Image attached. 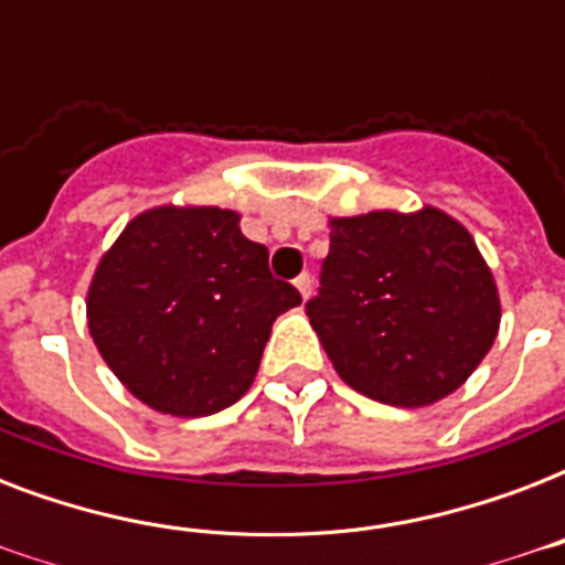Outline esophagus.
<instances>
[{"mask_svg": "<svg viewBox=\"0 0 565 565\" xmlns=\"http://www.w3.org/2000/svg\"><path fill=\"white\" fill-rule=\"evenodd\" d=\"M292 284H296V290L301 292V299H308L310 292H313V278H310L308 273H301L299 278H296V281H292Z\"/></svg>", "mask_w": 565, "mask_h": 565, "instance_id": "1", "label": "esophagus"}]
</instances>
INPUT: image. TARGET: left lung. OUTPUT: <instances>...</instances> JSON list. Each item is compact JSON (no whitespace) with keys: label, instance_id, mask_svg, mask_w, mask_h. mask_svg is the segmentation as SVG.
<instances>
[{"label":"left lung","instance_id":"1","mask_svg":"<svg viewBox=\"0 0 565 565\" xmlns=\"http://www.w3.org/2000/svg\"><path fill=\"white\" fill-rule=\"evenodd\" d=\"M310 326L345 384L422 407L463 384L499 331V292L469 231L443 211L331 222Z\"/></svg>","mask_w":565,"mask_h":565}]
</instances>
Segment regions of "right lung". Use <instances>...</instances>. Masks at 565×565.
Listing matches in <instances>:
<instances>
[{
    "mask_svg": "<svg viewBox=\"0 0 565 565\" xmlns=\"http://www.w3.org/2000/svg\"><path fill=\"white\" fill-rule=\"evenodd\" d=\"M237 222L220 207H154L128 222L93 275V343L154 411L211 416L237 402L273 322L301 301Z\"/></svg>",
    "mask_w": 565,
    "mask_h": 565,
    "instance_id": "1",
    "label": "right lung"
}]
</instances>
